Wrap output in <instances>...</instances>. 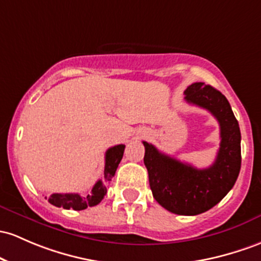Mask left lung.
<instances>
[{"label": "left lung", "instance_id": "obj_1", "mask_svg": "<svg viewBox=\"0 0 261 261\" xmlns=\"http://www.w3.org/2000/svg\"><path fill=\"white\" fill-rule=\"evenodd\" d=\"M185 99L210 111L219 122L220 147L216 161L198 170L142 141L144 162L153 198L174 214L197 216L213 208L233 188L242 165V136L230 104L219 90L204 83H193L186 89Z\"/></svg>", "mask_w": 261, "mask_h": 261}]
</instances>
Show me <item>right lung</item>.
I'll list each match as a JSON object with an SVG mask.
<instances>
[{
	"label": "right lung",
	"mask_w": 261,
	"mask_h": 261,
	"mask_svg": "<svg viewBox=\"0 0 261 261\" xmlns=\"http://www.w3.org/2000/svg\"><path fill=\"white\" fill-rule=\"evenodd\" d=\"M125 145H116L110 147L105 153V168L104 178L99 179L94 185L93 190L87 196H80L78 193H53L48 198V202L56 207H63L64 210L83 211L88 207H94L101 202L107 194V187L113 179L116 168L124 156Z\"/></svg>",
	"instance_id": "add662e5"
}]
</instances>
